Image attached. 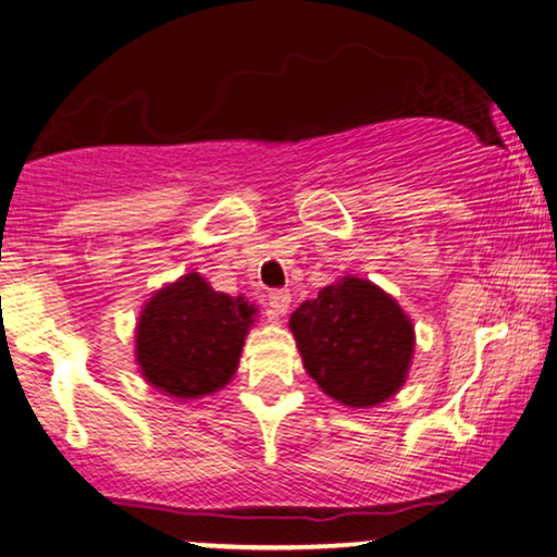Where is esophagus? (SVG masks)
Returning a JSON list of instances; mask_svg holds the SVG:
<instances>
[{
	"instance_id": "1",
	"label": "esophagus",
	"mask_w": 557,
	"mask_h": 557,
	"mask_svg": "<svg viewBox=\"0 0 557 557\" xmlns=\"http://www.w3.org/2000/svg\"><path fill=\"white\" fill-rule=\"evenodd\" d=\"M290 290H272L270 293V308L274 315H285L287 311H290Z\"/></svg>"
}]
</instances>
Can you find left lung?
<instances>
[{
  "label": "left lung",
  "mask_w": 557,
  "mask_h": 557,
  "mask_svg": "<svg viewBox=\"0 0 557 557\" xmlns=\"http://www.w3.org/2000/svg\"><path fill=\"white\" fill-rule=\"evenodd\" d=\"M290 329L308 375L344 406H375L404 385L413 326L391 295L347 277L300 302Z\"/></svg>",
  "instance_id": "8db88e82"
}]
</instances>
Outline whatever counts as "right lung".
Returning a JSON list of instances; mask_svg holds the SVG:
<instances>
[{"label":"right lung","mask_w":557,"mask_h":557,"mask_svg":"<svg viewBox=\"0 0 557 557\" xmlns=\"http://www.w3.org/2000/svg\"><path fill=\"white\" fill-rule=\"evenodd\" d=\"M257 308L185 274L146 302L136 331L140 372L174 398H200L234 377Z\"/></svg>","instance_id":"add662e5"}]
</instances>
